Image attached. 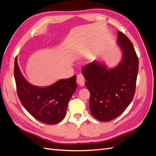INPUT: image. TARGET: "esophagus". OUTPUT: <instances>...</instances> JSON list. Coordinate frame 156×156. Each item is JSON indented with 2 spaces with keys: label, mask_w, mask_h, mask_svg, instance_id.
Here are the masks:
<instances>
[{
  "label": "esophagus",
  "mask_w": 156,
  "mask_h": 156,
  "mask_svg": "<svg viewBox=\"0 0 156 156\" xmlns=\"http://www.w3.org/2000/svg\"><path fill=\"white\" fill-rule=\"evenodd\" d=\"M76 82L80 86H83L85 83V78L83 77V76L82 74H79L77 75V79Z\"/></svg>",
  "instance_id": "esophagus-1"
}]
</instances>
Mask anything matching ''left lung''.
I'll return each mask as SVG.
<instances>
[{"label":"left lung","instance_id":"obj_1","mask_svg":"<svg viewBox=\"0 0 156 156\" xmlns=\"http://www.w3.org/2000/svg\"><path fill=\"white\" fill-rule=\"evenodd\" d=\"M117 42L122 52L118 66L107 69L103 64L94 61L82 70L90 92V111L100 121L108 122L121 115L135 94L138 58L133 43L121 31H118Z\"/></svg>","mask_w":156,"mask_h":156}]
</instances>
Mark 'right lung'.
<instances>
[{
	"instance_id": "right-lung-1",
	"label": "right lung",
	"mask_w": 156,
	"mask_h": 156,
	"mask_svg": "<svg viewBox=\"0 0 156 156\" xmlns=\"http://www.w3.org/2000/svg\"><path fill=\"white\" fill-rule=\"evenodd\" d=\"M14 75L20 100L35 119L43 123L55 125L65 118L68 103L76 90V76L60 80L50 86H33L23 78L17 57L14 61Z\"/></svg>"
}]
</instances>
